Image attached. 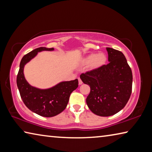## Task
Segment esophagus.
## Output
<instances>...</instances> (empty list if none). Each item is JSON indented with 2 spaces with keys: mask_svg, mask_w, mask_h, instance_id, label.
<instances>
[{
  "mask_svg": "<svg viewBox=\"0 0 152 152\" xmlns=\"http://www.w3.org/2000/svg\"><path fill=\"white\" fill-rule=\"evenodd\" d=\"M78 84H80V85H81V84H82V81L81 80V79L78 78Z\"/></svg>",
  "mask_w": 152,
  "mask_h": 152,
  "instance_id": "1",
  "label": "esophagus"
}]
</instances>
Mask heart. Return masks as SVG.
<instances>
[{
    "instance_id": "obj_1",
    "label": "heart",
    "mask_w": 152,
    "mask_h": 152,
    "mask_svg": "<svg viewBox=\"0 0 152 152\" xmlns=\"http://www.w3.org/2000/svg\"><path fill=\"white\" fill-rule=\"evenodd\" d=\"M107 58L104 53H91L85 56L82 60L84 65H88L90 70H96L101 68L107 62Z\"/></svg>"
}]
</instances>
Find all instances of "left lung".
Wrapping results in <instances>:
<instances>
[{"instance_id":"left-lung-1","label":"left lung","mask_w":152,"mask_h":152,"mask_svg":"<svg viewBox=\"0 0 152 152\" xmlns=\"http://www.w3.org/2000/svg\"><path fill=\"white\" fill-rule=\"evenodd\" d=\"M109 63L96 70L82 74L91 87L86 104L94 114L109 117L125 107L132 91V72L121 51L107 48Z\"/></svg>"}]
</instances>
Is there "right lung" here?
Instances as JSON below:
<instances>
[{"label": "right lung", "mask_w": 152, "mask_h": 152, "mask_svg": "<svg viewBox=\"0 0 152 152\" xmlns=\"http://www.w3.org/2000/svg\"><path fill=\"white\" fill-rule=\"evenodd\" d=\"M53 48L41 47L23 57L17 77V84L20 97L29 110L40 116L51 117L66 109L70 94L78 86V79L60 82L51 88L41 89L30 85L24 76V67L43 51H53Z\"/></svg>", "instance_id": "add662e5"}]
</instances>
